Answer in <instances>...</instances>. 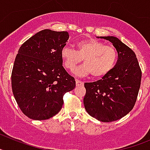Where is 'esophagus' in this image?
Listing matches in <instances>:
<instances>
[{
  "instance_id": "34e87169",
  "label": "esophagus",
  "mask_w": 150,
  "mask_h": 150,
  "mask_svg": "<svg viewBox=\"0 0 150 150\" xmlns=\"http://www.w3.org/2000/svg\"><path fill=\"white\" fill-rule=\"evenodd\" d=\"M76 86H83V83L82 81H80V80H79V79H76Z\"/></svg>"
}]
</instances>
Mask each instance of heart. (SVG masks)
I'll return each instance as SVG.
<instances>
[{
	"label": "heart",
	"instance_id": "1",
	"mask_svg": "<svg viewBox=\"0 0 150 150\" xmlns=\"http://www.w3.org/2000/svg\"><path fill=\"white\" fill-rule=\"evenodd\" d=\"M76 47L74 50L64 46L61 57L64 67L70 71H74L83 59L85 64L76 71L78 76L91 74L94 78L103 77L112 71L117 62L119 53L116 47L95 39L78 41Z\"/></svg>",
	"mask_w": 150,
	"mask_h": 150
}]
</instances>
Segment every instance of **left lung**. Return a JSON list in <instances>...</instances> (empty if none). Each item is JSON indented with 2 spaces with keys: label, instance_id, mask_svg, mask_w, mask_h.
Returning <instances> with one entry per match:
<instances>
[{
  "label": "left lung",
  "instance_id": "obj_1",
  "mask_svg": "<svg viewBox=\"0 0 150 150\" xmlns=\"http://www.w3.org/2000/svg\"><path fill=\"white\" fill-rule=\"evenodd\" d=\"M118 50L115 67L101 79L86 83L83 104L87 112L104 122L116 121L133 109L138 95L142 72L134 52L115 37H100Z\"/></svg>",
  "mask_w": 150,
  "mask_h": 150
}]
</instances>
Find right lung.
Listing matches in <instances>:
<instances>
[{"mask_svg":"<svg viewBox=\"0 0 150 150\" xmlns=\"http://www.w3.org/2000/svg\"><path fill=\"white\" fill-rule=\"evenodd\" d=\"M68 38L67 31L45 29L18 50L12 71V89L20 110L30 119L44 120L56 115L64 94L76 86L61 57Z\"/></svg>","mask_w":150,"mask_h":150,"instance_id":"obj_1","label":"right lung"}]
</instances>
